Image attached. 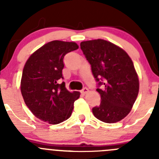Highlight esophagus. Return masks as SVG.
Returning a JSON list of instances; mask_svg holds the SVG:
<instances>
[{
  "label": "esophagus",
  "mask_w": 159,
  "mask_h": 159,
  "mask_svg": "<svg viewBox=\"0 0 159 159\" xmlns=\"http://www.w3.org/2000/svg\"><path fill=\"white\" fill-rule=\"evenodd\" d=\"M88 92V88H84L82 90H81V92H81V93L84 94H84H86Z\"/></svg>",
  "instance_id": "esophagus-1"
}]
</instances>
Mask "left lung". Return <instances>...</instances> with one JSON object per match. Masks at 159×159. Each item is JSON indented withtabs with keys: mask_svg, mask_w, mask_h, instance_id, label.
Here are the masks:
<instances>
[{
	"mask_svg": "<svg viewBox=\"0 0 159 159\" xmlns=\"http://www.w3.org/2000/svg\"><path fill=\"white\" fill-rule=\"evenodd\" d=\"M80 48L101 96L100 105L92 108V113L104 123L120 121L130 111L139 89L131 59L124 50L100 39L81 42Z\"/></svg>",
	"mask_w": 159,
	"mask_h": 159,
	"instance_id": "1",
	"label": "left lung"
}]
</instances>
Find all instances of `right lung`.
<instances>
[{"label": "right lung", "instance_id": "obj_1", "mask_svg": "<svg viewBox=\"0 0 159 159\" xmlns=\"http://www.w3.org/2000/svg\"><path fill=\"white\" fill-rule=\"evenodd\" d=\"M74 42L53 40L35 52L25 64L20 84L25 104L36 118L50 124H58L71 116L79 92L65 88L62 70L67 53L75 51Z\"/></svg>", "mask_w": 159, "mask_h": 159}]
</instances>
